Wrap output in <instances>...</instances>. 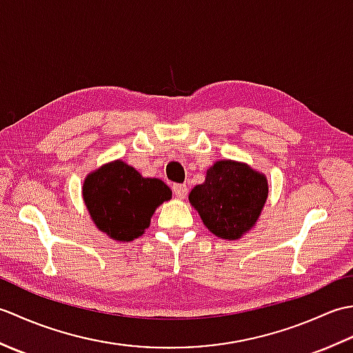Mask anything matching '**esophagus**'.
<instances>
[{
  "label": "esophagus",
  "instance_id": "1",
  "mask_svg": "<svg viewBox=\"0 0 353 353\" xmlns=\"http://www.w3.org/2000/svg\"><path fill=\"white\" fill-rule=\"evenodd\" d=\"M172 191H174V196L177 199H181V200L188 196V186L182 185V183H174V185H172Z\"/></svg>",
  "mask_w": 353,
  "mask_h": 353
}]
</instances>
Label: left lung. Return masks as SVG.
Wrapping results in <instances>:
<instances>
[{
  "mask_svg": "<svg viewBox=\"0 0 353 353\" xmlns=\"http://www.w3.org/2000/svg\"><path fill=\"white\" fill-rule=\"evenodd\" d=\"M268 197L267 177L247 163L216 161L201 185L190 192V203L214 235L239 239L256 224Z\"/></svg>",
  "mask_w": 353,
  "mask_h": 353,
  "instance_id": "8db88e82",
  "label": "left lung"
}]
</instances>
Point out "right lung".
Instances as JSON below:
<instances>
[{
  "mask_svg": "<svg viewBox=\"0 0 353 353\" xmlns=\"http://www.w3.org/2000/svg\"><path fill=\"white\" fill-rule=\"evenodd\" d=\"M171 199L161 179L142 177L123 161L101 165L83 182V200L99 230L129 243L150 226L156 208Z\"/></svg>",
  "mask_w": 353,
  "mask_h": 353,
  "instance_id": "1",
  "label": "right lung"
}]
</instances>
